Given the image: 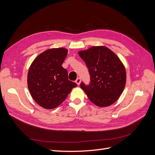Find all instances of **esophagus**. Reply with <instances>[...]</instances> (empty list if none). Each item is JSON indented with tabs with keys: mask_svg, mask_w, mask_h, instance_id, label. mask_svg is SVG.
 Wrapping results in <instances>:
<instances>
[{
	"mask_svg": "<svg viewBox=\"0 0 155 155\" xmlns=\"http://www.w3.org/2000/svg\"><path fill=\"white\" fill-rule=\"evenodd\" d=\"M76 84H77L78 85H80V83H81V79L79 78H77V79L76 80Z\"/></svg>",
	"mask_w": 155,
	"mask_h": 155,
	"instance_id": "esophagus-1",
	"label": "esophagus"
}]
</instances>
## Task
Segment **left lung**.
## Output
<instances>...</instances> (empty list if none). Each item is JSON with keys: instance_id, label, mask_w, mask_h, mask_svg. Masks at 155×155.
Segmentation results:
<instances>
[{"instance_id": "1", "label": "left lung", "mask_w": 155, "mask_h": 155, "mask_svg": "<svg viewBox=\"0 0 155 155\" xmlns=\"http://www.w3.org/2000/svg\"><path fill=\"white\" fill-rule=\"evenodd\" d=\"M78 54L85 62L91 84L81 83L88 99L100 107L110 106L118 100L126 83L124 64L117 55L104 46H92Z\"/></svg>"}]
</instances>
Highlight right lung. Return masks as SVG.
<instances>
[{"label": "right lung", "instance_id": "obj_1", "mask_svg": "<svg viewBox=\"0 0 155 155\" xmlns=\"http://www.w3.org/2000/svg\"><path fill=\"white\" fill-rule=\"evenodd\" d=\"M67 54L64 48L48 49L37 55L30 65L28 88L33 99L44 109L58 107L77 86L68 80L67 70L61 66Z\"/></svg>", "mask_w": 155, "mask_h": 155}]
</instances>
